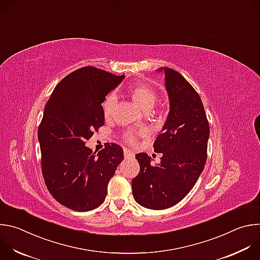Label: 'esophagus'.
Segmentation results:
<instances>
[{
    "label": "esophagus",
    "mask_w": 260,
    "mask_h": 260,
    "mask_svg": "<svg viewBox=\"0 0 260 260\" xmlns=\"http://www.w3.org/2000/svg\"><path fill=\"white\" fill-rule=\"evenodd\" d=\"M123 154H124V157L125 158H129V157H133L135 154H134V152H132L131 150H128V149H124L123 150Z\"/></svg>",
    "instance_id": "esophagus-1"
}]
</instances>
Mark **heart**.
<instances>
[{
  "instance_id": "heart-1",
  "label": "heart",
  "mask_w": 260,
  "mask_h": 260,
  "mask_svg": "<svg viewBox=\"0 0 260 260\" xmlns=\"http://www.w3.org/2000/svg\"><path fill=\"white\" fill-rule=\"evenodd\" d=\"M131 94L134 101L144 110H149L154 107L157 102L158 94L154 88L147 84H138L135 85L131 89ZM117 98L115 93H109L102 103V109L105 117H110L112 115L114 108L116 106ZM145 135V131L143 129H127L123 134V138L126 143L131 145H135L137 143V139Z\"/></svg>"
}]
</instances>
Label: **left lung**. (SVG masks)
Masks as SVG:
<instances>
[{"mask_svg":"<svg viewBox=\"0 0 260 260\" xmlns=\"http://www.w3.org/2000/svg\"><path fill=\"white\" fill-rule=\"evenodd\" d=\"M170 112L153 147L162 153L160 164L150 165L146 153L136 155L140 172L132 181L136 202L148 209L164 210L182 201L192 189L206 160L209 122L201 96L181 74L164 68Z\"/></svg>","mask_w":260,"mask_h":260,"instance_id":"obj_1","label":"left lung"}]
</instances>
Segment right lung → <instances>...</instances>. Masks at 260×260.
<instances>
[{"instance_id": "1", "label": "right lung", "mask_w": 260, "mask_h": 260, "mask_svg": "<svg viewBox=\"0 0 260 260\" xmlns=\"http://www.w3.org/2000/svg\"><path fill=\"white\" fill-rule=\"evenodd\" d=\"M123 78L91 66L80 68L55 86L45 105L38 128L42 174L51 196L71 210L102 205L123 159L115 143H107L98 155L85 146L104 125L103 101Z\"/></svg>"}]
</instances>
